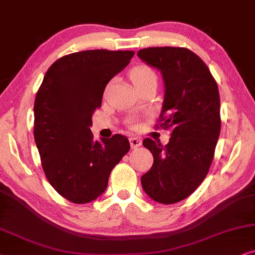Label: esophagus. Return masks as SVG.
Segmentation results:
<instances>
[{"label":"esophagus","instance_id":"esophagus-1","mask_svg":"<svg viewBox=\"0 0 255 255\" xmlns=\"http://www.w3.org/2000/svg\"><path fill=\"white\" fill-rule=\"evenodd\" d=\"M129 143H130L131 149H136L142 144V140L140 137H130L129 138Z\"/></svg>","mask_w":255,"mask_h":255}]
</instances>
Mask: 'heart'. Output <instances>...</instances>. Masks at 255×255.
<instances>
[{
  "instance_id": "obj_1",
  "label": "heart",
  "mask_w": 255,
  "mask_h": 255,
  "mask_svg": "<svg viewBox=\"0 0 255 255\" xmlns=\"http://www.w3.org/2000/svg\"><path fill=\"white\" fill-rule=\"evenodd\" d=\"M129 77L131 81H133L134 86L138 88L143 86L145 84L149 83H156L157 81V77H156L155 71L147 65H137L133 67L129 72ZM128 126L135 128L137 126V119L130 118L128 120Z\"/></svg>"
}]
</instances>
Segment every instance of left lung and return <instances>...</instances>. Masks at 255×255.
Wrapping results in <instances>:
<instances>
[{
  "label": "left lung",
  "instance_id": "obj_1",
  "mask_svg": "<svg viewBox=\"0 0 255 255\" xmlns=\"http://www.w3.org/2000/svg\"><path fill=\"white\" fill-rule=\"evenodd\" d=\"M137 56L161 71L159 127L172 129L165 145L144 138L154 163L141 184L155 202L174 204L191 195L209 172L222 126L218 86L206 64L185 47H147Z\"/></svg>",
  "mask_w": 255,
  "mask_h": 255
}]
</instances>
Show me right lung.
I'll list each match as a JSON object with an SVG mask.
<instances>
[{
  "label": "right lung",
  "mask_w": 255,
  "mask_h": 255,
  "mask_svg": "<svg viewBox=\"0 0 255 255\" xmlns=\"http://www.w3.org/2000/svg\"><path fill=\"white\" fill-rule=\"evenodd\" d=\"M133 56L80 51L56 60L44 76L33 106V136L47 181L67 201L85 204L103 195L111 171L129 151L124 135L94 141L90 127L108 81Z\"/></svg>",
  "instance_id": "obj_1"
}]
</instances>
